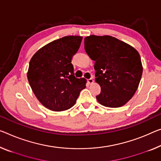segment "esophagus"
<instances>
[{
	"label": "esophagus",
	"instance_id": "1",
	"mask_svg": "<svg viewBox=\"0 0 161 161\" xmlns=\"http://www.w3.org/2000/svg\"><path fill=\"white\" fill-rule=\"evenodd\" d=\"M93 79H92V78H90V79H88V80H87V82H88V83L89 84V85H91V84H92L93 83Z\"/></svg>",
	"mask_w": 161,
	"mask_h": 161
}]
</instances>
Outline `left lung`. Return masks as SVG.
<instances>
[{
    "label": "left lung",
    "mask_w": 161,
    "mask_h": 161,
    "mask_svg": "<svg viewBox=\"0 0 161 161\" xmlns=\"http://www.w3.org/2000/svg\"><path fill=\"white\" fill-rule=\"evenodd\" d=\"M85 50L95 61V81L101 86L96 99L101 105L117 108L126 104L137 91L142 74L140 54L113 36L91 35L84 39Z\"/></svg>",
    "instance_id": "obj_1"
}]
</instances>
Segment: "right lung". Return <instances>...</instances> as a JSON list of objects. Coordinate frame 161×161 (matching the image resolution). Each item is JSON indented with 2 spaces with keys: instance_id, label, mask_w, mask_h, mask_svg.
Returning a JSON list of instances; mask_svg holds the SVG:
<instances>
[{
  "instance_id": "right-lung-1",
  "label": "right lung",
  "mask_w": 161,
  "mask_h": 161,
  "mask_svg": "<svg viewBox=\"0 0 161 161\" xmlns=\"http://www.w3.org/2000/svg\"><path fill=\"white\" fill-rule=\"evenodd\" d=\"M83 37L66 36L51 42L32 56L27 78L34 95L49 110L62 112L72 107L86 88L84 78H76L71 63Z\"/></svg>"
}]
</instances>
